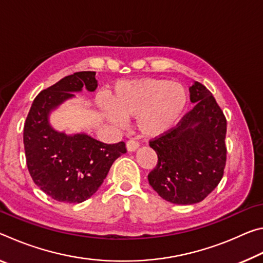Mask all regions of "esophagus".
Listing matches in <instances>:
<instances>
[{"instance_id":"34e87169","label":"esophagus","mask_w":263,"mask_h":263,"mask_svg":"<svg viewBox=\"0 0 263 263\" xmlns=\"http://www.w3.org/2000/svg\"><path fill=\"white\" fill-rule=\"evenodd\" d=\"M138 147H139V142L136 140H128L126 142V148L128 152H135Z\"/></svg>"}]
</instances>
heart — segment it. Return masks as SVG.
Wrapping results in <instances>:
<instances>
[{"instance_id":"obj_1","label":"heart","mask_w":263,"mask_h":263,"mask_svg":"<svg viewBox=\"0 0 263 263\" xmlns=\"http://www.w3.org/2000/svg\"><path fill=\"white\" fill-rule=\"evenodd\" d=\"M108 121L123 125L124 118L137 117V126L146 137H159L172 130L188 103L181 83L164 79L123 81L115 86L110 103L99 99Z\"/></svg>"}]
</instances>
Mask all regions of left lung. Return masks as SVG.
Listing matches in <instances>:
<instances>
[{"instance_id": "8db88e82", "label": "left lung", "mask_w": 263, "mask_h": 263, "mask_svg": "<svg viewBox=\"0 0 263 263\" xmlns=\"http://www.w3.org/2000/svg\"><path fill=\"white\" fill-rule=\"evenodd\" d=\"M193 110L175 127L149 140L158 163L148 182L166 201L189 205L202 202L219 183L226 164V118L206 87L189 88Z\"/></svg>"}]
</instances>
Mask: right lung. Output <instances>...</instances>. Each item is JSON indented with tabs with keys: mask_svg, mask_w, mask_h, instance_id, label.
I'll use <instances>...</instances> for the list:
<instances>
[{
	"mask_svg": "<svg viewBox=\"0 0 263 263\" xmlns=\"http://www.w3.org/2000/svg\"><path fill=\"white\" fill-rule=\"evenodd\" d=\"M95 72H78L44 89L24 124L26 164L35 184L58 202L81 203L94 195L115 160L126 153L125 142L104 144L86 133L67 136L50 125L48 115L73 92L97 88Z\"/></svg>",
	"mask_w": 263,
	"mask_h": 263,
	"instance_id": "1",
	"label": "right lung"
}]
</instances>
